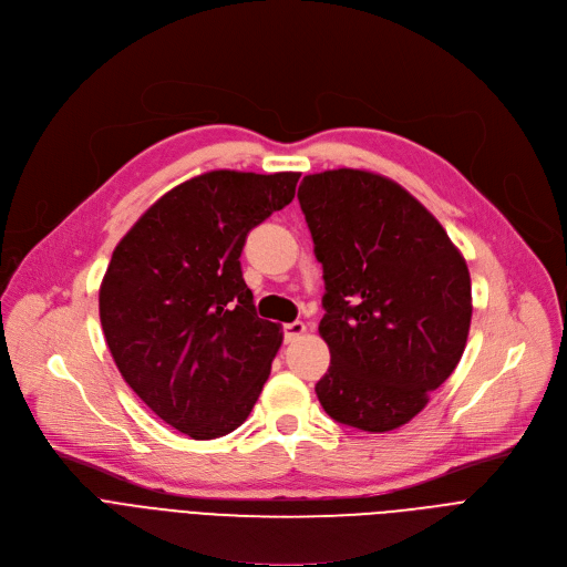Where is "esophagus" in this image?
I'll return each mask as SVG.
<instances>
[{
	"label": "esophagus",
	"mask_w": 567,
	"mask_h": 567,
	"mask_svg": "<svg viewBox=\"0 0 567 567\" xmlns=\"http://www.w3.org/2000/svg\"><path fill=\"white\" fill-rule=\"evenodd\" d=\"M303 333H307V324L299 322V320L284 324V340H286V342H292V340H297V338L303 336Z\"/></svg>",
	"instance_id": "obj_1"
}]
</instances>
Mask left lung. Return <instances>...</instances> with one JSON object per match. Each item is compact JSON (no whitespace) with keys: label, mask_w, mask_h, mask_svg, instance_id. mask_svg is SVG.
Segmentation results:
<instances>
[{"label":"left lung","mask_w":567,"mask_h":567,"mask_svg":"<svg viewBox=\"0 0 567 567\" xmlns=\"http://www.w3.org/2000/svg\"><path fill=\"white\" fill-rule=\"evenodd\" d=\"M299 206L324 277L322 409L370 433L413 420L458 365L472 318L465 258L400 184L365 169L303 177Z\"/></svg>","instance_id":"left-lung-1"}]
</instances>
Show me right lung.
<instances>
[{"label": "right lung", "instance_id": "add662e5", "mask_svg": "<svg viewBox=\"0 0 567 567\" xmlns=\"http://www.w3.org/2000/svg\"><path fill=\"white\" fill-rule=\"evenodd\" d=\"M299 172L213 169L154 202L117 243L100 320L122 379L195 441L251 413L279 324L256 316L240 270L247 234L295 197Z\"/></svg>", "mask_w": 567, "mask_h": 567}]
</instances>
